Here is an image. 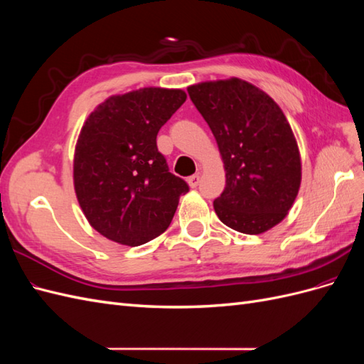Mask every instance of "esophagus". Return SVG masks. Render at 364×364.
Returning a JSON list of instances; mask_svg holds the SVG:
<instances>
[{
	"mask_svg": "<svg viewBox=\"0 0 364 364\" xmlns=\"http://www.w3.org/2000/svg\"><path fill=\"white\" fill-rule=\"evenodd\" d=\"M199 182H200V174L199 173H196V174H193L188 178V183H190L191 188H196V186L199 185Z\"/></svg>",
	"mask_w": 364,
	"mask_h": 364,
	"instance_id": "obj_1",
	"label": "esophagus"
}]
</instances>
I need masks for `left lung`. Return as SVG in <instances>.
<instances>
[{"label":"left lung","mask_w":364,"mask_h":364,"mask_svg":"<svg viewBox=\"0 0 364 364\" xmlns=\"http://www.w3.org/2000/svg\"><path fill=\"white\" fill-rule=\"evenodd\" d=\"M188 94L225 164L215 214L238 232H266L285 218L301 186L299 149L287 118L272 97L235 77L193 85Z\"/></svg>","instance_id":"obj_1"}]
</instances>
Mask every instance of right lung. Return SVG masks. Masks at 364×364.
I'll use <instances>...</instances> for the list:
<instances>
[{
  "mask_svg": "<svg viewBox=\"0 0 364 364\" xmlns=\"http://www.w3.org/2000/svg\"><path fill=\"white\" fill-rule=\"evenodd\" d=\"M185 100L182 90L142 87L109 97L85 121L74 188L87 222L103 237L134 247L170 226L190 186L170 173L156 136Z\"/></svg>",
  "mask_w": 364,
  "mask_h": 364,
  "instance_id": "obj_1",
  "label": "right lung"
}]
</instances>
